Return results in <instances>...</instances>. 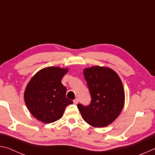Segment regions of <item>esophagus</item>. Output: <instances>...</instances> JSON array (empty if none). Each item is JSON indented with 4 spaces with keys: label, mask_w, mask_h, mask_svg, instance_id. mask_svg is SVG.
<instances>
[{
    "label": "esophagus",
    "mask_w": 155,
    "mask_h": 155,
    "mask_svg": "<svg viewBox=\"0 0 155 155\" xmlns=\"http://www.w3.org/2000/svg\"><path fill=\"white\" fill-rule=\"evenodd\" d=\"M74 104H78V98H76V99H74Z\"/></svg>",
    "instance_id": "34e87169"
}]
</instances>
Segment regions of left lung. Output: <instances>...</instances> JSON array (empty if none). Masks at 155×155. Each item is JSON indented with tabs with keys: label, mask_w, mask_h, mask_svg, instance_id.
<instances>
[{
	"label": "left lung",
	"mask_w": 155,
	"mask_h": 155,
	"mask_svg": "<svg viewBox=\"0 0 155 155\" xmlns=\"http://www.w3.org/2000/svg\"><path fill=\"white\" fill-rule=\"evenodd\" d=\"M91 95L88 106L78 104L83 120L96 128L105 127L119 116L124 105L125 94L122 81L108 67L92 66L83 70Z\"/></svg>",
	"instance_id": "obj_1"
}]
</instances>
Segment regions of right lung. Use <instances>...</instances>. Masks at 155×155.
Listing matches in <instances>:
<instances>
[{"label":"right lung","mask_w":155,"mask_h":155,"mask_svg":"<svg viewBox=\"0 0 155 155\" xmlns=\"http://www.w3.org/2000/svg\"><path fill=\"white\" fill-rule=\"evenodd\" d=\"M68 68L47 67L31 78L25 90L24 98L28 111L37 120L49 124L59 120L65 107L73 103L66 98V87L61 78Z\"/></svg>","instance_id":"right-lung-1"}]
</instances>
